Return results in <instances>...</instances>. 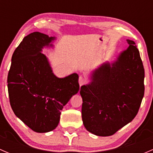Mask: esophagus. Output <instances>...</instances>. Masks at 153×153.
Masks as SVG:
<instances>
[{"label": "esophagus", "instance_id": "obj_1", "mask_svg": "<svg viewBox=\"0 0 153 153\" xmlns=\"http://www.w3.org/2000/svg\"><path fill=\"white\" fill-rule=\"evenodd\" d=\"M86 83V79L82 75H80L79 76V84L80 86H83L84 84H85Z\"/></svg>", "mask_w": 153, "mask_h": 153}]
</instances>
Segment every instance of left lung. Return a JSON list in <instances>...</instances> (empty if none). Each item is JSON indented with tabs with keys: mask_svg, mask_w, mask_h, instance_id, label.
<instances>
[{
	"mask_svg": "<svg viewBox=\"0 0 153 153\" xmlns=\"http://www.w3.org/2000/svg\"><path fill=\"white\" fill-rule=\"evenodd\" d=\"M112 64L105 63L81 87L83 124L91 133L109 136L134 119L144 95V69L135 42Z\"/></svg>",
	"mask_w": 153,
	"mask_h": 153,
	"instance_id": "left-lung-1",
	"label": "left lung"
}]
</instances>
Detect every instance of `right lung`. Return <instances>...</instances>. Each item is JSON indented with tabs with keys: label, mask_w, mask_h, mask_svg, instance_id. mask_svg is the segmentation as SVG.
Instances as JSON below:
<instances>
[{
	"label": "right lung",
	"mask_w": 153,
	"mask_h": 153,
	"mask_svg": "<svg viewBox=\"0 0 153 153\" xmlns=\"http://www.w3.org/2000/svg\"><path fill=\"white\" fill-rule=\"evenodd\" d=\"M55 37L38 32L26 36L15 49L8 73V92L15 115L36 132L58 125L61 111L79 90L78 75L59 78L52 72L44 47H53Z\"/></svg>",
	"instance_id": "obj_1"
}]
</instances>
